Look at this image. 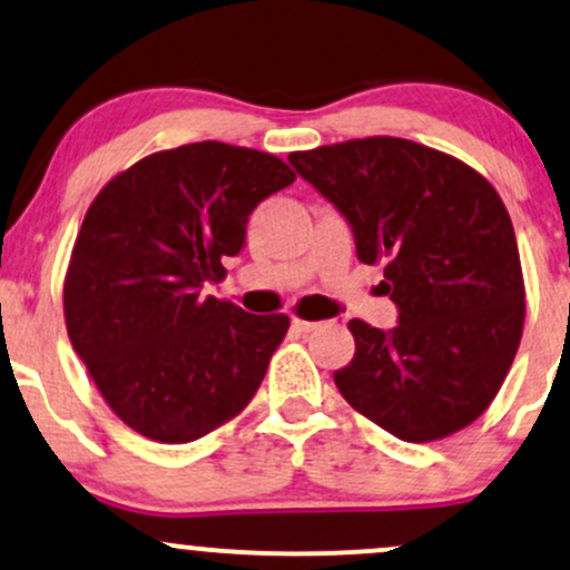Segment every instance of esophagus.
<instances>
[{
    "label": "esophagus",
    "instance_id": "obj_1",
    "mask_svg": "<svg viewBox=\"0 0 570 570\" xmlns=\"http://www.w3.org/2000/svg\"><path fill=\"white\" fill-rule=\"evenodd\" d=\"M293 331H298V334H309V331H315L320 323H312V320H293Z\"/></svg>",
    "mask_w": 570,
    "mask_h": 570
}]
</instances>
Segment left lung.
Returning a JSON list of instances; mask_svg holds the SVG:
<instances>
[{
    "label": "left lung",
    "mask_w": 570,
    "mask_h": 570,
    "mask_svg": "<svg viewBox=\"0 0 570 570\" xmlns=\"http://www.w3.org/2000/svg\"><path fill=\"white\" fill-rule=\"evenodd\" d=\"M353 228L357 261L385 266L399 325L350 320L355 357L338 393L401 441L474 423L507 380L522 336L525 287L511 217L471 166L399 137L287 156Z\"/></svg>",
    "instance_id": "left-lung-1"
}]
</instances>
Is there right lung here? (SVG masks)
<instances>
[{
	"instance_id": "right-lung-1",
	"label": "right lung",
	"mask_w": 570,
	"mask_h": 570,
	"mask_svg": "<svg viewBox=\"0 0 570 570\" xmlns=\"http://www.w3.org/2000/svg\"><path fill=\"white\" fill-rule=\"evenodd\" d=\"M296 180L277 156L196 142L147 156L101 188L63 283L75 353L126 425L164 444L250 404L285 315L204 296L245 247L253 209Z\"/></svg>"
}]
</instances>
